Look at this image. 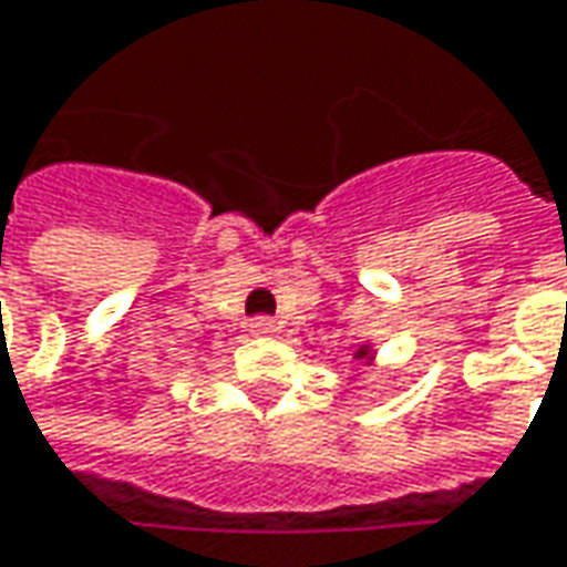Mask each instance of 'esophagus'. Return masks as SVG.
<instances>
[{"label":"esophagus","mask_w":567,"mask_h":567,"mask_svg":"<svg viewBox=\"0 0 567 567\" xmlns=\"http://www.w3.org/2000/svg\"><path fill=\"white\" fill-rule=\"evenodd\" d=\"M248 332L257 334V338L276 334V319H269V316H254L251 322H248Z\"/></svg>","instance_id":"1"}]
</instances>
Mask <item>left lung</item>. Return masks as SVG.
<instances>
[{
    "instance_id": "left-lung-1",
    "label": "left lung",
    "mask_w": 567,
    "mask_h": 567,
    "mask_svg": "<svg viewBox=\"0 0 567 567\" xmlns=\"http://www.w3.org/2000/svg\"><path fill=\"white\" fill-rule=\"evenodd\" d=\"M357 357H365V350H360V353H357Z\"/></svg>"
}]
</instances>
